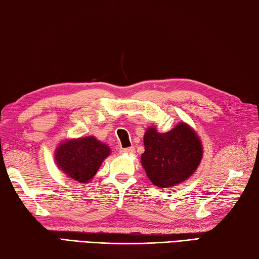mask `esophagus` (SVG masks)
<instances>
[{
  "instance_id": "1",
  "label": "esophagus",
  "mask_w": 259,
  "mask_h": 259,
  "mask_svg": "<svg viewBox=\"0 0 259 259\" xmlns=\"http://www.w3.org/2000/svg\"><path fill=\"white\" fill-rule=\"evenodd\" d=\"M121 153H123V154H133V153L135 152V147H126V148H121L120 150Z\"/></svg>"
}]
</instances>
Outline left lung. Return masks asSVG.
Instances as JSON below:
<instances>
[{
  "label": "left lung",
  "mask_w": 259,
  "mask_h": 259,
  "mask_svg": "<svg viewBox=\"0 0 259 259\" xmlns=\"http://www.w3.org/2000/svg\"><path fill=\"white\" fill-rule=\"evenodd\" d=\"M144 145L142 165L148 179L157 187H171L186 181L202 159L200 138L184 122L163 134L150 126L144 135Z\"/></svg>",
  "instance_id": "8db88e82"
}]
</instances>
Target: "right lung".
I'll return each mask as SVG.
<instances>
[{
  "mask_svg": "<svg viewBox=\"0 0 259 259\" xmlns=\"http://www.w3.org/2000/svg\"><path fill=\"white\" fill-rule=\"evenodd\" d=\"M109 153L108 145L89 136L61 143L56 148L55 160L67 177L78 183H88L94 178Z\"/></svg>",
  "mask_w": 259,
  "mask_h": 259,
  "instance_id": "right-lung-1",
  "label": "right lung"
}]
</instances>
